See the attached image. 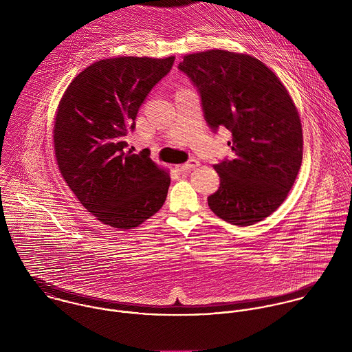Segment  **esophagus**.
<instances>
[{"label":"esophagus","instance_id":"1","mask_svg":"<svg viewBox=\"0 0 352 352\" xmlns=\"http://www.w3.org/2000/svg\"><path fill=\"white\" fill-rule=\"evenodd\" d=\"M199 165H201L199 161L195 160V158H192V160H190L188 162H186V164H183V165H179V166H177V170L182 172V173H188V172H191L192 169L198 168Z\"/></svg>","mask_w":352,"mask_h":352}]
</instances>
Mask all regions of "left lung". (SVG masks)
Masks as SVG:
<instances>
[{"instance_id":"left-lung-1","label":"left lung","mask_w":352,"mask_h":352,"mask_svg":"<svg viewBox=\"0 0 352 352\" xmlns=\"http://www.w3.org/2000/svg\"><path fill=\"white\" fill-rule=\"evenodd\" d=\"M179 69L198 89L208 127H226L233 137L234 158L214 165L221 182L208 207L232 225L263 221L287 198L301 168V120L289 92L247 54H188Z\"/></svg>"}]
</instances>
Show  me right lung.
Listing matches in <instances>:
<instances>
[{
    "instance_id": "1",
    "label": "right lung",
    "mask_w": 352,
    "mask_h": 352,
    "mask_svg": "<svg viewBox=\"0 0 352 352\" xmlns=\"http://www.w3.org/2000/svg\"><path fill=\"white\" fill-rule=\"evenodd\" d=\"M164 59L119 56L82 70L59 101L54 151L59 172L81 204L104 225L126 230L154 215L166 199L169 173L123 137L140 107L172 69Z\"/></svg>"
}]
</instances>
